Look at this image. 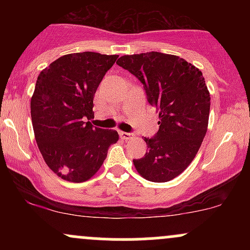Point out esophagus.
<instances>
[{
    "label": "esophagus",
    "instance_id": "obj_1",
    "mask_svg": "<svg viewBox=\"0 0 250 250\" xmlns=\"http://www.w3.org/2000/svg\"><path fill=\"white\" fill-rule=\"evenodd\" d=\"M120 136H121L123 140H130V139H133L134 135L130 133H125V131H121V133H120Z\"/></svg>",
    "mask_w": 250,
    "mask_h": 250
}]
</instances>
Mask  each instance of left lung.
Masks as SVG:
<instances>
[{
	"mask_svg": "<svg viewBox=\"0 0 250 250\" xmlns=\"http://www.w3.org/2000/svg\"><path fill=\"white\" fill-rule=\"evenodd\" d=\"M143 83L149 104L159 110L160 129L145 139L149 150L134 160L143 179L168 182L187 169L196 156L208 129L210 95L199 68L182 57L150 53L117 60Z\"/></svg>",
	"mask_w": 250,
	"mask_h": 250,
	"instance_id": "obj_1",
	"label": "left lung"
}]
</instances>
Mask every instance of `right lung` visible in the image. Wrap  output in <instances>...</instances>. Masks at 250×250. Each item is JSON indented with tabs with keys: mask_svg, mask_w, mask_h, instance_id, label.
Here are the masks:
<instances>
[{
	"mask_svg": "<svg viewBox=\"0 0 250 250\" xmlns=\"http://www.w3.org/2000/svg\"><path fill=\"white\" fill-rule=\"evenodd\" d=\"M119 55L93 51L61 56L37 77L30 100L35 140L47 166L61 179L84 182L95 175L110 145L111 129L93 127L94 95Z\"/></svg>",
	"mask_w": 250,
	"mask_h": 250,
	"instance_id": "obj_1",
	"label": "right lung"
}]
</instances>
